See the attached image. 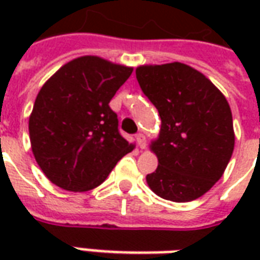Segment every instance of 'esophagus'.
I'll list each match as a JSON object with an SVG mask.
<instances>
[{"instance_id":"esophagus-1","label":"esophagus","mask_w":260,"mask_h":260,"mask_svg":"<svg viewBox=\"0 0 260 260\" xmlns=\"http://www.w3.org/2000/svg\"><path fill=\"white\" fill-rule=\"evenodd\" d=\"M135 138L139 147H141V149H145V147H146V138H145V135H143V134H136Z\"/></svg>"}]
</instances>
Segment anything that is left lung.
I'll return each instance as SVG.
<instances>
[{"instance_id": "obj_1", "label": "left lung", "mask_w": 260, "mask_h": 260, "mask_svg": "<svg viewBox=\"0 0 260 260\" xmlns=\"http://www.w3.org/2000/svg\"><path fill=\"white\" fill-rule=\"evenodd\" d=\"M136 79L161 118L150 146L158 166L147 185L167 201H195L221 178L234 150L229 103L205 75L181 62L143 65Z\"/></svg>"}]
</instances>
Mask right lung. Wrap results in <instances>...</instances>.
<instances>
[{"instance_id":"1","label":"right lung","mask_w":260,"mask_h":260,"mask_svg":"<svg viewBox=\"0 0 260 260\" xmlns=\"http://www.w3.org/2000/svg\"><path fill=\"white\" fill-rule=\"evenodd\" d=\"M132 71L86 55L69 61L43 85L29 118V135L37 164L53 184L67 191H90L134 150L110 108Z\"/></svg>"}]
</instances>
